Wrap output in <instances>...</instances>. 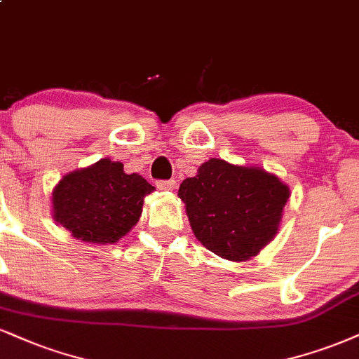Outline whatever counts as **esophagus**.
<instances>
[{
	"mask_svg": "<svg viewBox=\"0 0 359 359\" xmlns=\"http://www.w3.org/2000/svg\"><path fill=\"white\" fill-rule=\"evenodd\" d=\"M157 189H161L163 192H174L177 189V182L175 180H161V182H157Z\"/></svg>",
	"mask_w": 359,
	"mask_h": 359,
	"instance_id": "1",
	"label": "esophagus"
}]
</instances>
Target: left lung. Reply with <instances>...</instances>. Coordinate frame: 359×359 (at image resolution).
<instances>
[{
	"mask_svg": "<svg viewBox=\"0 0 359 359\" xmlns=\"http://www.w3.org/2000/svg\"><path fill=\"white\" fill-rule=\"evenodd\" d=\"M289 196L278 175L222 158H209L179 187L198 243L234 262L249 261L274 239Z\"/></svg>",
	"mask_w": 359,
	"mask_h": 359,
	"instance_id": "1",
	"label": "left lung"
}]
</instances>
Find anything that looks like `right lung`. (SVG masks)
<instances>
[{"label":"right lung","instance_id":"right-lung-1","mask_svg":"<svg viewBox=\"0 0 359 359\" xmlns=\"http://www.w3.org/2000/svg\"><path fill=\"white\" fill-rule=\"evenodd\" d=\"M152 191L142 175L125 174L122 162L100 158L60 179L51 192L53 219L83 243L115 244L138 222Z\"/></svg>","mask_w":359,"mask_h":359}]
</instances>
